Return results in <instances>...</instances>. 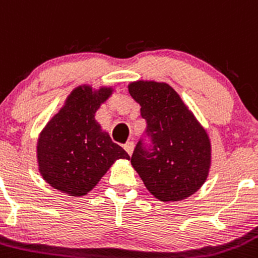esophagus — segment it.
I'll return each mask as SVG.
<instances>
[{
	"label": "esophagus",
	"mask_w": 258,
	"mask_h": 258,
	"mask_svg": "<svg viewBox=\"0 0 258 258\" xmlns=\"http://www.w3.org/2000/svg\"><path fill=\"white\" fill-rule=\"evenodd\" d=\"M123 148H124V150L127 151V154H128V155H131L132 151H134V143H132V141H127V143L123 145Z\"/></svg>",
	"instance_id": "esophagus-1"
}]
</instances>
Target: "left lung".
Here are the masks:
<instances>
[{
  "mask_svg": "<svg viewBox=\"0 0 258 258\" xmlns=\"http://www.w3.org/2000/svg\"><path fill=\"white\" fill-rule=\"evenodd\" d=\"M128 91L146 121L145 137L131 156L132 167L160 201L191 196L208 177V134L168 84L137 81Z\"/></svg>",
  "mask_w": 258,
  "mask_h": 258,
  "instance_id": "obj_1",
  "label": "left lung"
}]
</instances>
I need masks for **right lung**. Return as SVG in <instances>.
Instances as JSON below:
<instances>
[{
  "label": "right lung",
  "instance_id": "add662e5",
  "mask_svg": "<svg viewBox=\"0 0 258 258\" xmlns=\"http://www.w3.org/2000/svg\"><path fill=\"white\" fill-rule=\"evenodd\" d=\"M109 89L94 93L75 89L66 105L48 122L38 141L40 174L52 187L72 196H84L105 174L117 159L128 154L113 143L94 119Z\"/></svg>",
  "mask_w": 258,
  "mask_h": 258
}]
</instances>
